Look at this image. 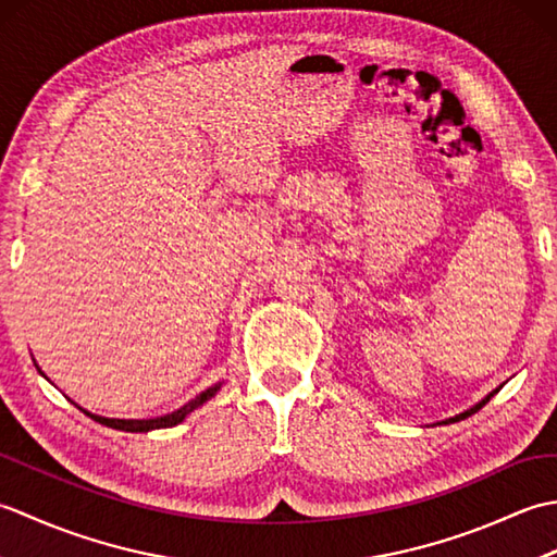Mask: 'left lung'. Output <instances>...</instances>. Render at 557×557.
Here are the masks:
<instances>
[{
    "instance_id": "8db88e82",
    "label": "left lung",
    "mask_w": 557,
    "mask_h": 557,
    "mask_svg": "<svg viewBox=\"0 0 557 557\" xmlns=\"http://www.w3.org/2000/svg\"><path fill=\"white\" fill-rule=\"evenodd\" d=\"M495 393H498V389H495ZM495 393H491V395H488L486 399H483V401H479V405H476V407H471L469 411H465V413H459V417H455V419H449V421H461V419H467V417H471V413H476V411H479V409H481L483 405H486V401H488V399H491V397H493Z\"/></svg>"
}]
</instances>
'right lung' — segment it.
<instances>
[{
  "instance_id": "1",
  "label": "right lung",
  "mask_w": 557,
  "mask_h": 557,
  "mask_svg": "<svg viewBox=\"0 0 557 557\" xmlns=\"http://www.w3.org/2000/svg\"><path fill=\"white\" fill-rule=\"evenodd\" d=\"M220 389V385H215V387H208L206 393H200L196 399H191L188 401L186 407H182V409H176L174 413H170V417H160V419H148V421H126V419H104V417H90L96 419V421H100V423H104V425H110V429H116V431H126V433H146V431H152V429H170V425H176L180 421H184L186 419V413H191L194 409H198L200 405H203V401H208L212 395H215Z\"/></svg>"
}]
</instances>
